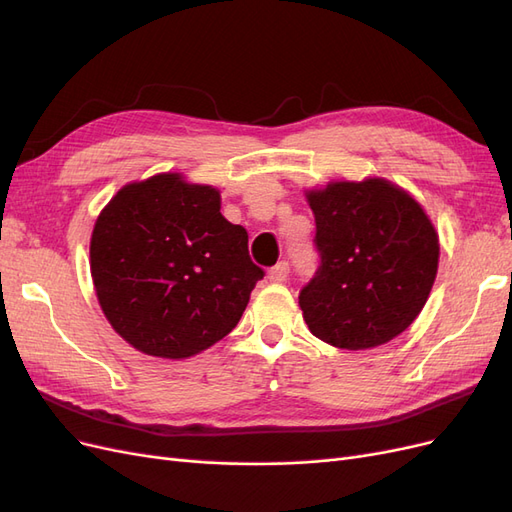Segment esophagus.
Listing matches in <instances>:
<instances>
[{
    "label": "esophagus",
    "mask_w": 512,
    "mask_h": 512,
    "mask_svg": "<svg viewBox=\"0 0 512 512\" xmlns=\"http://www.w3.org/2000/svg\"><path fill=\"white\" fill-rule=\"evenodd\" d=\"M288 273H290L288 262L282 260V262H277V265L269 271V280H271L273 284H282V282L288 280Z\"/></svg>",
    "instance_id": "esophagus-1"
}]
</instances>
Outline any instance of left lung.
Here are the masks:
<instances>
[{"label": "left lung", "mask_w": 512, "mask_h": 512, "mask_svg": "<svg viewBox=\"0 0 512 512\" xmlns=\"http://www.w3.org/2000/svg\"><path fill=\"white\" fill-rule=\"evenodd\" d=\"M305 198L320 252L314 280L299 294L309 331L344 350L391 342L429 299L438 230L404 188L382 177L331 181Z\"/></svg>", "instance_id": "left-lung-1"}]
</instances>
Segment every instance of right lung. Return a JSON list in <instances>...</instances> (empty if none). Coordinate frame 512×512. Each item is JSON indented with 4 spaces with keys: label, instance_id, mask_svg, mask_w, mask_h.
<instances>
[{
    "label": "right lung",
    "instance_id": "1",
    "mask_svg": "<svg viewBox=\"0 0 512 512\" xmlns=\"http://www.w3.org/2000/svg\"><path fill=\"white\" fill-rule=\"evenodd\" d=\"M220 190L181 173L132 181L100 211L89 243L96 297L138 352L181 361L237 327L262 271Z\"/></svg>",
    "mask_w": 512,
    "mask_h": 512
}]
</instances>
